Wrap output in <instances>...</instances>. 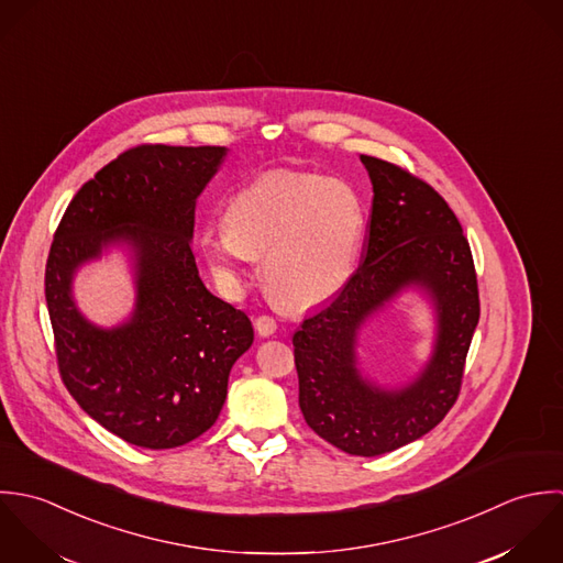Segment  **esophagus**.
<instances>
[{
  "label": "esophagus",
  "mask_w": 563,
  "mask_h": 563,
  "mask_svg": "<svg viewBox=\"0 0 563 563\" xmlns=\"http://www.w3.org/2000/svg\"><path fill=\"white\" fill-rule=\"evenodd\" d=\"M254 327H256L258 335H263V338L274 335L276 329H278V324H276V320H274L272 316H258V318L254 320Z\"/></svg>",
  "instance_id": "1"
}]
</instances>
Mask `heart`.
Here are the masks:
<instances>
[{
	"label": "heart",
	"mask_w": 563,
	"mask_h": 563,
	"mask_svg": "<svg viewBox=\"0 0 563 563\" xmlns=\"http://www.w3.org/2000/svg\"><path fill=\"white\" fill-rule=\"evenodd\" d=\"M361 234L363 207L347 183L278 169L239 189L224 228H209L200 243L225 280H239L243 263L263 258L269 294L287 309H309L347 283Z\"/></svg>",
	"instance_id": "heart-1"
}]
</instances>
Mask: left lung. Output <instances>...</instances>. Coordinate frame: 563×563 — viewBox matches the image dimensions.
<instances>
[{"label":"left lung","mask_w":563,"mask_h":563,"mask_svg":"<svg viewBox=\"0 0 563 563\" xmlns=\"http://www.w3.org/2000/svg\"><path fill=\"white\" fill-rule=\"evenodd\" d=\"M374 200L361 265L338 296L294 335L300 409L329 444L354 456L400 449L435 429L459 398L478 324V283L470 243L446 200L400 165L361 154ZM437 298L441 335L423 376L385 393L355 367V331L405 284Z\"/></svg>","instance_id":"1"}]
</instances>
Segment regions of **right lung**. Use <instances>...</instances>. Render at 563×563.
<instances>
[{
	"instance_id": "right-lung-1",
	"label": "right lung",
	"mask_w": 563,
	"mask_h": 563,
	"mask_svg": "<svg viewBox=\"0 0 563 563\" xmlns=\"http://www.w3.org/2000/svg\"><path fill=\"white\" fill-rule=\"evenodd\" d=\"M220 145L141 143L121 152L69 202L45 265V300L60 378L107 431L141 449L185 446L224 407L232 363L252 345L247 316L198 276L196 200ZM137 250L140 300L113 332L91 328L68 294L73 269L109 240Z\"/></svg>"
}]
</instances>
